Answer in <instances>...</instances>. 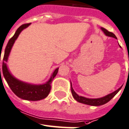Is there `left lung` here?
I'll return each mask as SVG.
<instances>
[{"instance_id": "obj_1", "label": "left lung", "mask_w": 129, "mask_h": 129, "mask_svg": "<svg viewBox=\"0 0 129 129\" xmlns=\"http://www.w3.org/2000/svg\"><path fill=\"white\" fill-rule=\"evenodd\" d=\"M101 30L103 31L105 35L107 36H110V37L115 38L117 39V37L116 36L112 33L111 32H109L108 30H106L105 28H101ZM122 86L119 88L117 90L115 91L114 92L111 93L109 94V95H106L103 97H101V98H98V99H89V98H86V97H81V96H79L77 95L75 91H74V89L72 88V83H71V91H72V95L74 97V99L76 100L79 103H83V104L89 105H92V106H100V105H104L105 103H107V102L111 100L112 98H113L115 97V95L119 91V90L121 89Z\"/></svg>"}]
</instances>
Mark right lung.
Returning <instances> with one entry per match:
<instances>
[{"mask_svg":"<svg viewBox=\"0 0 129 129\" xmlns=\"http://www.w3.org/2000/svg\"><path fill=\"white\" fill-rule=\"evenodd\" d=\"M30 24H24L18 28L17 30L16 31L14 35L12 36L7 45V47L5 48V55L3 57V75L5 77L7 83L10 87L13 93L16 96L21 98V99L28 100V101H39L41 99H43L49 95L51 90V83L53 81L55 75H57L58 72V69L56 70L52 74V76L49 79V81L44 84L42 85H32L30 83L21 81L18 79H16L12 74H10V72L8 71V68L7 66V62L8 60V57L10 54V50L12 49L15 40L18 37L20 33L22 31L24 28ZM1 73V69H0Z\"/></svg>","mask_w":129,"mask_h":129,"instance_id":"1","label":"right lung"}]
</instances>
